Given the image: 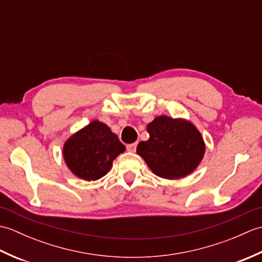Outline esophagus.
I'll return each mask as SVG.
<instances>
[{
    "instance_id": "obj_1",
    "label": "esophagus",
    "mask_w": 262,
    "mask_h": 262,
    "mask_svg": "<svg viewBox=\"0 0 262 262\" xmlns=\"http://www.w3.org/2000/svg\"><path fill=\"white\" fill-rule=\"evenodd\" d=\"M136 147H137V143H133V144H128L126 146L127 151L128 152H135L136 151Z\"/></svg>"
}]
</instances>
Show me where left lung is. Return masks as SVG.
Returning a JSON list of instances; mask_svg holds the SVG:
<instances>
[{"instance_id":"left-lung-1","label":"left lung","mask_w":262,"mask_h":262,"mask_svg":"<svg viewBox=\"0 0 262 262\" xmlns=\"http://www.w3.org/2000/svg\"><path fill=\"white\" fill-rule=\"evenodd\" d=\"M149 138L137 145V154L148 168L164 179H179L199 165L205 154V143L192 122L157 117L147 125Z\"/></svg>"}]
</instances>
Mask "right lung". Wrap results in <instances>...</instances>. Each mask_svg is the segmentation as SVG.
Segmentation results:
<instances>
[{
  "instance_id": "add662e5",
  "label": "right lung",
  "mask_w": 262,
  "mask_h": 262,
  "mask_svg": "<svg viewBox=\"0 0 262 262\" xmlns=\"http://www.w3.org/2000/svg\"><path fill=\"white\" fill-rule=\"evenodd\" d=\"M125 149L124 144L107 125L94 120L65 142L63 157L76 177L94 181L108 173L113 161Z\"/></svg>"
}]
</instances>
